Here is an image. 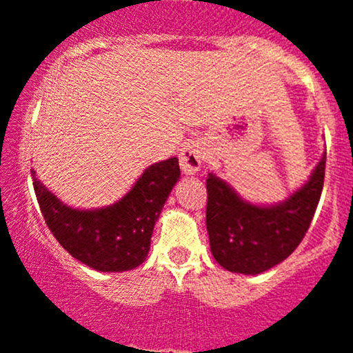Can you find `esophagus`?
<instances>
[{
	"label": "esophagus",
	"mask_w": 353,
	"mask_h": 353,
	"mask_svg": "<svg viewBox=\"0 0 353 353\" xmlns=\"http://www.w3.org/2000/svg\"><path fill=\"white\" fill-rule=\"evenodd\" d=\"M179 165L184 174L193 176L201 167V148L196 143H188L183 150L179 152Z\"/></svg>",
	"instance_id": "1"
}]
</instances>
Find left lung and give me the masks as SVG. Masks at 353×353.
I'll return each mask as SVG.
<instances>
[{"instance_id":"obj_1","label":"left lung","mask_w":353,"mask_h":353,"mask_svg":"<svg viewBox=\"0 0 353 353\" xmlns=\"http://www.w3.org/2000/svg\"><path fill=\"white\" fill-rule=\"evenodd\" d=\"M325 165L326 154L301 190L272 206L244 201L230 184L208 174L206 230L216 263L229 272L258 275L287 259L311 225L321 198Z\"/></svg>"}]
</instances>
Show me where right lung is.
Returning a JSON list of instances; mask_svg holds the SVG:
<instances>
[{
    "mask_svg": "<svg viewBox=\"0 0 353 353\" xmlns=\"http://www.w3.org/2000/svg\"><path fill=\"white\" fill-rule=\"evenodd\" d=\"M34 176V191L46 223L73 258L97 272H128L147 259L160 212L181 176L176 157L154 163L130 193L114 205L77 210L59 201Z\"/></svg>",
    "mask_w": 353,
    "mask_h": 353,
    "instance_id": "right-lung-1",
    "label": "right lung"
}]
</instances>
